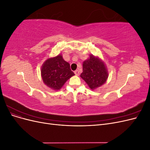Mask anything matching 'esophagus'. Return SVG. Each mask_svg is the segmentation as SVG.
I'll return each mask as SVG.
<instances>
[{"mask_svg": "<svg viewBox=\"0 0 150 150\" xmlns=\"http://www.w3.org/2000/svg\"><path fill=\"white\" fill-rule=\"evenodd\" d=\"M74 74H75L76 76H79V71H78V70H76V71H74Z\"/></svg>", "mask_w": 150, "mask_h": 150, "instance_id": "1", "label": "esophagus"}]
</instances>
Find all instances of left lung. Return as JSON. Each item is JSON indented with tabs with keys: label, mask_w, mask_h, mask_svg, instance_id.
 Instances as JSON below:
<instances>
[{
	"label": "left lung",
	"mask_w": 150,
	"mask_h": 150,
	"mask_svg": "<svg viewBox=\"0 0 150 150\" xmlns=\"http://www.w3.org/2000/svg\"><path fill=\"white\" fill-rule=\"evenodd\" d=\"M108 75L105 63L98 56L90 55L83 62V72L80 76L91 90L96 89L105 84Z\"/></svg>",
	"instance_id": "left-lung-1"
}]
</instances>
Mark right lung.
I'll return each instance as SVG.
<instances>
[{"mask_svg":"<svg viewBox=\"0 0 150 150\" xmlns=\"http://www.w3.org/2000/svg\"><path fill=\"white\" fill-rule=\"evenodd\" d=\"M40 74L44 84L55 91L60 90L66 81L74 76L70 69V64L64 60L62 54L45 61Z\"/></svg>","mask_w":150,"mask_h":150,"instance_id":"1","label":"right lung"}]
</instances>
